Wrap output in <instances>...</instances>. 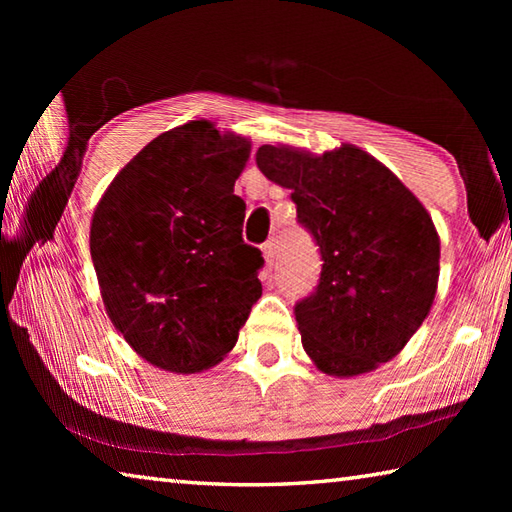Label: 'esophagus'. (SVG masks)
Here are the masks:
<instances>
[{"label":"esophagus","instance_id":"34e87169","mask_svg":"<svg viewBox=\"0 0 512 512\" xmlns=\"http://www.w3.org/2000/svg\"><path fill=\"white\" fill-rule=\"evenodd\" d=\"M262 253H264V259H266V266L273 268L277 264V241L275 239L266 241V244L262 246Z\"/></svg>","mask_w":512,"mask_h":512}]
</instances>
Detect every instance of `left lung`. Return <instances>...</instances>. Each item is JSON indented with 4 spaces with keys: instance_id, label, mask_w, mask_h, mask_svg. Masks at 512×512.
I'll list each match as a JSON object with an SVG mask.
<instances>
[{
    "instance_id": "8db88e82",
    "label": "left lung",
    "mask_w": 512,
    "mask_h": 512,
    "mask_svg": "<svg viewBox=\"0 0 512 512\" xmlns=\"http://www.w3.org/2000/svg\"><path fill=\"white\" fill-rule=\"evenodd\" d=\"M255 162L291 189L323 257L316 291L296 305L302 348L318 370L357 377L402 352L438 289L440 237L395 173L354 144L314 155L264 144Z\"/></svg>"
}]
</instances>
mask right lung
Wrapping results in <instances>:
<instances>
[{"label": "right lung", "instance_id": "right-lung-1", "mask_svg": "<svg viewBox=\"0 0 512 512\" xmlns=\"http://www.w3.org/2000/svg\"><path fill=\"white\" fill-rule=\"evenodd\" d=\"M250 142L207 119L151 140L94 207L90 255L103 307L151 366L178 375L223 361L262 296L235 180Z\"/></svg>", "mask_w": 512, "mask_h": 512}]
</instances>
